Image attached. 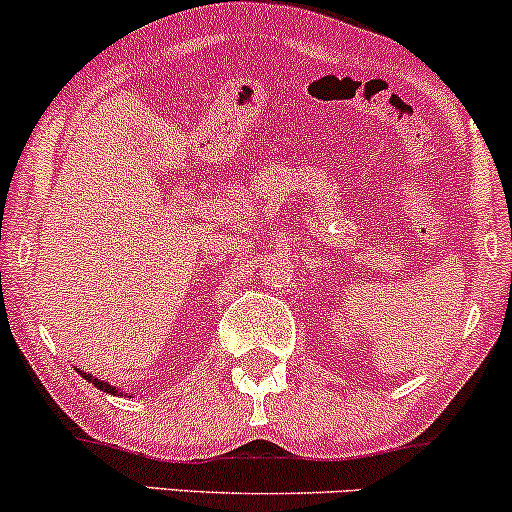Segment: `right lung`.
Wrapping results in <instances>:
<instances>
[{"mask_svg": "<svg viewBox=\"0 0 512 512\" xmlns=\"http://www.w3.org/2000/svg\"><path fill=\"white\" fill-rule=\"evenodd\" d=\"M82 377H84L86 382H91V384H94L96 389H101V392H108V394H118V389H116V387H111V384H108V382H103V380H96L94 375H86V372H82Z\"/></svg>", "mask_w": 512, "mask_h": 512, "instance_id": "right-lung-1", "label": "right lung"}]
</instances>
